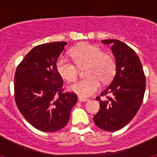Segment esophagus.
<instances>
[{
	"label": "esophagus",
	"instance_id": "34e87169",
	"mask_svg": "<svg viewBox=\"0 0 157 157\" xmlns=\"http://www.w3.org/2000/svg\"><path fill=\"white\" fill-rule=\"evenodd\" d=\"M78 101L80 102H86V101H88V99H86V98H78Z\"/></svg>",
	"mask_w": 157,
	"mask_h": 157
}]
</instances>
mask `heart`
Masks as SVG:
<instances>
[{
    "label": "heart",
    "mask_w": 157,
    "mask_h": 157,
    "mask_svg": "<svg viewBox=\"0 0 157 157\" xmlns=\"http://www.w3.org/2000/svg\"><path fill=\"white\" fill-rule=\"evenodd\" d=\"M71 55L78 67L86 66L85 75L87 78L69 86V90L80 98H85L93 95L100 88V80L106 82L114 75L116 69L114 59L109 54L103 52L101 48L97 45L84 43L75 48ZM75 64L64 56L59 57L57 60L58 73L66 82H71L76 79L78 70Z\"/></svg>",
    "instance_id": "b5f03b06"
}]
</instances>
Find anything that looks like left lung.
<instances>
[{
	"label": "left lung",
	"mask_w": 157,
	"mask_h": 157,
	"mask_svg": "<svg viewBox=\"0 0 157 157\" xmlns=\"http://www.w3.org/2000/svg\"><path fill=\"white\" fill-rule=\"evenodd\" d=\"M111 46L116 59V74L110 85L101 96L112 94L106 101H100V110L94 116V123L100 129L116 131L128 124L143 101L145 76L140 59L132 48L116 39L103 40Z\"/></svg>",
	"instance_id": "obj_1"
}]
</instances>
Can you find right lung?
Segmentation results:
<instances>
[{
  "label": "right lung",
  "instance_id": "obj_1",
  "mask_svg": "<svg viewBox=\"0 0 157 157\" xmlns=\"http://www.w3.org/2000/svg\"><path fill=\"white\" fill-rule=\"evenodd\" d=\"M67 44L58 41L37 45L25 56L15 73L18 109L29 123L44 132L64 127L77 102L74 93L62 92L63 79L56 69L58 57Z\"/></svg>",
  "mask_w": 157,
  "mask_h": 157
}]
</instances>
